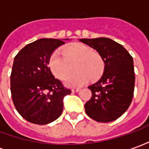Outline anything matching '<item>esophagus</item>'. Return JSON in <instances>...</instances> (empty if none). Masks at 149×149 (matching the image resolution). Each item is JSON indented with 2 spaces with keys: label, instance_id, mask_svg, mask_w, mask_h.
Masks as SVG:
<instances>
[{
  "label": "esophagus",
  "instance_id": "esophagus-1",
  "mask_svg": "<svg viewBox=\"0 0 149 149\" xmlns=\"http://www.w3.org/2000/svg\"><path fill=\"white\" fill-rule=\"evenodd\" d=\"M80 90L79 88H72V92L73 93H77V92H79V91Z\"/></svg>",
  "mask_w": 149,
  "mask_h": 149
}]
</instances>
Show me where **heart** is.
<instances>
[{"label": "heart", "mask_w": 149, "mask_h": 149, "mask_svg": "<svg viewBox=\"0 0 149 149\" xmlns=\"http://www.w3.org/2000/svg\"><path fill=\"white\" fill-rule=\"evenodd\" d=\"M74 73L66 80V85L80 87L90 80H95L104 70V61L99 54L86 45L82 43L68 46L63 50V55L54 52L49 60V66L53 74L60 79H66L72 71Z\"/></svg>", "instance_id": "heart-1"}]
</instances>
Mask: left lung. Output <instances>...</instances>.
Wrapping results in <instances>:
<instances>
[{"label": "left lung", "instance_id": "left-lung-1", "mask_svg": "<svg viewBox=\"0 0 149 149\" xmlns=\"http://www.w3.org/2000/svg\"><path fill=\"white\" fill-rule=\"evenodd\" d=\"M79 41L96 50L105 64L102 76L88 87L92 97L84 105L85 111L96 121H113L132 102L135 81L132 56L122 45L107 38Z\"/></svg>", "mask_w": 149, "mask_h": 149}]
</instances>
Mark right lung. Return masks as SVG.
<instances>
[{"label": "right lung", "instance_id": "obj_1", "mask_svg": "<svg viewBox=\"0 0 149 149\" xmlns=\"http://www.w3.org/2000/svg\"><path fill=\"white\" fill-rule=\"evenodd\" d=\"M64 43L60 39L41 38L26 45L14 59L12 100L17 111L31 123L47 125L56 120L62 113L64 97L71 93L49 68L52 54Z\"/></svg>", "mask_w": 149, "mask_h": 149}]
</instances>
